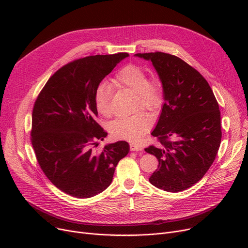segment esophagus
Returning <instances> with one entry per match:
<instances>
[{
	"label": "esophagus",
	"instance_id": "34e87169",
	"mask_svg": "<svg viewBox=\"0 0 248 248\" xmlns=\"http://www.w3.org/2000/svg\"><path fill=\"white\" fill-rule=\"evenodd\" d=\"M129 149H131V151H133V152H139V151L142 150V147L138 144H131L129 145Z\"/></svg>",
	"mask_w": 248,
	"mask_h": 248
}]
</instances>
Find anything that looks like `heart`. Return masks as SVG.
Returning a JSON list of instances; mask_svg holds the SVG:
<instances>
[{
	"mask_svg": "<svg viewBox=\"0 0 248 248\" xmlns=\"http://www.w3.org/2000/svg\"><path fill=\"white\" fill-rule=\"evenodd\" d=\"M111 84L115 87H126L137 94V108L153 111L161 108L164 100L163 85L155 77L148 78L147 71L137 64H126L112 77ZM111 86L100 83L94 90L93 103L99 114L109 117L112 114ZM151 126V119L138 112L129 116H121L108 124V131L113 139L137 141Z\"/></svg>",
	"mask_w": 248,
	"mask_h": 248,
	"instance_id": "heart-1",
	"label": "heart"
}]
</instances>
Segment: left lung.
<instances>
[{
  "instance_id": "left-lung-1",
  "label": "left lung",
  "mask_w": 248,
  "mask_h": 248,
  "mask_svg": "<svg viewBox=\"0 0 248 248\" xmlns=\"http://www.w3.org/2000/svg\"><path fill=\"white\" fill-rule=\"evenodd\" d=\"M136 56L152 61L165 99L152 133L159 144L145 149L159 161L149 181L164 191H184L204 177L216 158L222 137L218 102L205 78L181 58L158 51Z\"/></svg>"
}]
</instances>
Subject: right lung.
I'll return each mask as SVG.
<instances>
[{
  "mask_svg": "<svg viewBox=\"0 0 248 248\" xmlns=\"http://www.w3.org/2000/svg\"><path fill=\"white\" fill-rule=\"evenodd\" d=\"M127 53L87 56L64 65L37 96L31 142L45 176L62 192L89 198L111 183L117 163L128 154L121 140L95 151L108 133L97 124L93 93Z\"/></svg>",
  "mask_w": 248,
  "mask_h": 248,
  "instance_id": "add662e5",
  "label": "right lung"
}]
</instances>
